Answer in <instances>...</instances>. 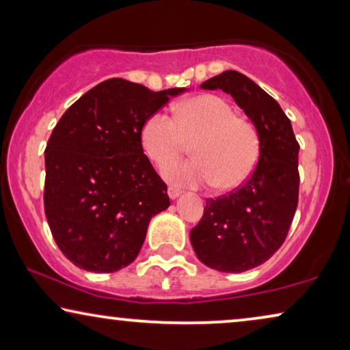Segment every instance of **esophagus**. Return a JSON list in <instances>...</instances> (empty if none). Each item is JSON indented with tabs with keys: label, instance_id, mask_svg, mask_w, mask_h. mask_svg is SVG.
I'll return each mask as SVG.
<instances>
[{
	"label": "esophagus",
	"instance_id": "34e87169",
	"mask_svg": "<svg viewBox=\"0 0 350 350\" xmlns=\"http://www.w3.org/2000/svg\"><path fill=\"white\" fill-rule=\"evenodd\" d=\"M167 193H169V198L170 199H176L180 196V189L174 188V186H169V189H167Z\"/></svg>",
	"mask_w": 350,
	"mask_h": 350
}]
</instances>
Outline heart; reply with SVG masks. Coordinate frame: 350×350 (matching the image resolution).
Here are the masks:
<instances>
[{
    "label": "heart",
    "instance_id": "b5f03b06",
    "mask_svg": "<svg viewBox=\"0 0 350 350\" xmlns=\"http://www.w3.org/2000/svg\"><path fill=\"white\" fill-rule=\"evenodd\" d=\"M193 141L194 160L167 165L162 176L180 188L217 185L231 191L242 186L255 172L261 140L255 124L237 116L228 100L204 94L174 107V118L154 113L146 119L140 143L148 159L164 165Z\"/></svg>",
    "mask_w": 350,
    "mask_h": 350
}]
</instances>
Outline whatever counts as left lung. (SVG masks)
Masks as SVG:
<instances>
[{
  "label": "left lung",
  "instance_id": "8db88e82",
  "mask_svg": "<svg viewBox=\"0 0 350 350\" xmlns=\"http://www.w3.org/2000/svg\"><path fill=\"white\" fill-rule=\"evenodd\" d=\"M200 88L231 94L260 133L261 154L250 178L205 200L204 217L189 234L205 266L243 272L269 260L288 234L298 207L299 145L280 105L245 75L223 71Z\"/></svg>",
  "mask_w": 350,
  "mask_h": 350
}]
</instances>
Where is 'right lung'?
<instances>
[{
  "mask_svg": "<svg viewBox=\"0 0 350 350\" xmlns=\"http://www.w3.org/2000/svg\"><path fill=\"white\" fill-rule=\"evenodd\" d=\"M174 88L152 92L121 78L71 105L46 146L44 212L75 266L116 272L135 260L151 218L170 205L167 185L143 154L140 132Z\"/></svg>",
  "mask_w": 350,
  "mask_h": 350,
  "instance_id": "obj_1",
  "label": "right lung"
}]
</instances>
